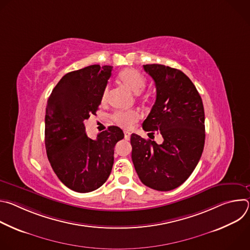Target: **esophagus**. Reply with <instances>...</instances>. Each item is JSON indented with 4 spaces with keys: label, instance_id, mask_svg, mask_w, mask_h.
Wrapping results in <instances>:
<instances>
[{
    "label": "esophagus",
    "instance_id": "34e87169",
    "mask_svg": "<svg viewBox=\"0 0 250 250\" xmlns=\"http://www.w3.org/2000/svg\"><path fill=\"white\" fill-rule=\"evenodd\" d=\"M129 138H130V132L125 131V140H129Z\"/></svg>",
    "mask_w": 250,
    "mask_h": 250
}]
</instances>
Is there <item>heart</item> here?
<instances>
[{"mask_svg": "<svg viewBox=\"0 0 250 250\" xmlns=\"http://www.w3.org/2000/svg\"><path fill=\"white\" fill-rule=\"evenodd\" d=\"M119 81L121 84L125 86L127 89L132 91L138 96L141 95V91L146 86V78L139 73L137 70L128 68L122 71L119 75ZM108 89H105L103 94V101H105L108 98ZM139 119V115L135 111H119L113 115V120L124 128H130L133 124H135Z\"/></svg>", "mask_w": 250, "mask_h": 250, "instance_id": "obj_1", "label": "heart"}]
</instances>
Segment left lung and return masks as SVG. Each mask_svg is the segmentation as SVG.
<instances>
[{"label": "left lung", "mask_w": 250, "mask_h": 250, "mask_svg": "<svg viewBox=\"0 0 250 250\" xmlns=\"http://www.w3.org/2000/svg\"><path fill=\"white\" fill-rule=\"evenodd\" d=\"M154 80L156 100L142 128L163 142L131 134V159L140 181L157 191L182 185L196 168L205 146V112L195 85L182 71L161 64L144 65Z\"/></svg>", "instance_id": "left-lung-1"}]
</instances>
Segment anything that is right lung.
<instances>
[{
  "label": "right lung",
  "mask_w": 250,
  "mask_h": 250,
  "mask_svg": "<svg viewBox=\"0 0 250 250\" xmlns=\"http://www.w3.org/2000/svg\"><path fill=\"white\" fill-rule=\"evenodd\" d=\"M113 66L90 65L65 74L52 90L45 113V148L50 165L69 189L88 193L108 179L114 148L124 138L118 126L88 137L84 121L95 115Z\"/></svg>",
  "instance_id": "1"
}]
</instances>
